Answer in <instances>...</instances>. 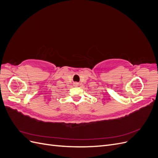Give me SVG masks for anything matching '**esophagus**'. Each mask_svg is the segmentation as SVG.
<instances>
[{"label": "esophagus", "instance_id": "obj_1", "mask_svg": "<svg viewBox=\"0 0 158 158\" xmlns=\"http://www.w3.org/2000/svg\"><path fill=\"white\" fill-rule=\"evenodd\" d=\"M74 86H78V82H74Z\"/></svg>", "mask_w": 158, "mask_h": 158}]
</instances>
